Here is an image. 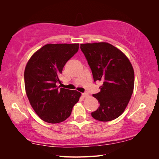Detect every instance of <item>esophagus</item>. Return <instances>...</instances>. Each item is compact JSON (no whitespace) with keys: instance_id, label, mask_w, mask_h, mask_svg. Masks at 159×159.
Returning <instances> with one entry per match:
<instances>
[{"instance_id":"esophagus-1","label":"esophagus","mask_w":159,"mask_h":159,"mask_svg":"<svg viewBox=\"0 0 159 159\" xmlns=\"http://www.w3.org/2000/svg\"><path fill=\"white\" fill-rule=\"evenodd\" d=\"M82 95H83L84 98H88L89 96L88 93H82Z\"/></svg>"}]
</instances>
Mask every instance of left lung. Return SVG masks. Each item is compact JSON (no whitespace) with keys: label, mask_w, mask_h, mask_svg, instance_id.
Returning <instances> with one entry per match:
<instances>
[{"label":"left lung","mask_w":159,"mask_h":159,"mask_svg":"<svg viewBox=\"0 0 159 159\" xmlns=\"http://www.w3.org/2000/svg\"><path fill=\"white\" fill-rule=\"evenodd\" d=\"M92 71L94 81L102 82L93 97L99 103L91 116L99 121L119 117L126 109L133 92L134 74L131 61L117 48L107 42L81 44Z\"/></svg>","instance_id":"left-lung-1"}]
</instances>
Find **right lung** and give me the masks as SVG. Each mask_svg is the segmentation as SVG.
<instances>
[{
    "label": "right lung",
    "mask_w": 159,
    "mask_h": 159,
    "mask_svg": "<svg viewBox=\"0 0 159 159\" xmlns=\"http://www.w3.org/2000/svg\"><path fill=\"white\" fill-rule=\"evenodd\" d=\"M79 44H48L37 50L27 62L25 70L26 93L32 107L43 121H64L71 113L81 93L60 88L64 66L78 51Z\"/></svg>",
    "instance_id": "obj_1"
}]
</instances>
